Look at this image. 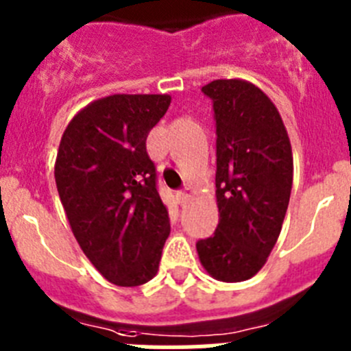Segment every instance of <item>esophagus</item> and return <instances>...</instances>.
<instances>
[{"instance_id":"1","label":"esophagus","mask_w":351,"mask_h":351,"mask_svg":"<svg viewBox=\"0 0 351 351\" xmlns=\"http://www.w3.org/2000/svg\"><path fill=\"white\" fill-rule=\"evenodd\" d=\"M191 195H193V191H191L190 188H186V190H182V191H178L179 204H181V206H186V204L190 202Z\"/></svg>"}]
</instances>
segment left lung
<instances>
[{
    "mask_svg": "<svg viewBox=\"0 0 351 351\" xmlns=\"http://www.w3.org/2000/svg\"><path fill=\"white\" fill-rule=\"evenodd\" d=\"M216 119V202L219 223L200 239V263L214 280L246 281L265 265L290 202L293 156L276 105L241 79L202 88Z\"/></svg>",
    "mask_w": 351,
    "mask_h": 351,
    "instance_id": "obj_1",
    "label": "left lung"
}]
</instances>
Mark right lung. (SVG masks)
I'll list each match as a JSON object with an SVG mask.
<instances>
[{"mask_svg":"<svg viewBox=\"0 0 351 351\" xmlns=\"http://www.w3.org/2000/svg\"><path fill=\"white\" fill-rule=\"evenodd\" d=\"M169 95H112L84 107L61 137L54 178L71 232L105 280L138 287L156 276L169 210L147 156Z\"/></svg>","mask_w":351,"mask_h":351,"instance_id":"add662e5","label":"right lung"}]
</instances>
